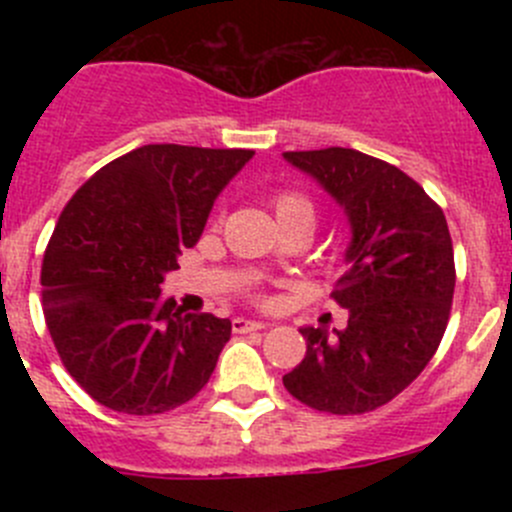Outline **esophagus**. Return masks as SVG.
I'll list each match as a JSON object with an SVG mask.
<instances>
[{
  "instance_id": "obj_1",
  "label": "esophagus",
  "mask_w": 512,
  "mask_h": 512,
  "mask_svg": "<svg viewBox=\"0 0 512 512\" xmlns=\"http://www.w3.org/2000/svg\"><path fill=\"white\" fill-rule=\"evenodd\" d=\"M260 329H267V324L260 322V319H247V317H235V319H232V332H235V334L260 332Z\"/></svg>"
}]
</instances>
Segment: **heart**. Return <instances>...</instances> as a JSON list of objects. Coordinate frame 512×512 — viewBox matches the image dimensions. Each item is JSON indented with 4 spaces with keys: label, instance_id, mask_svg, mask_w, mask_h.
Instances as JSON below:
<instances>
[{
    "label": "heart",
    "instance_id": "1",
    "mask_svg": "<svg viewBox=\"0 0 512 512\" xmlns=\"http://www.w3.org/2000/svg\"><path fill=\"white\" fill-rule=\"evenodd\" d=\"M272 210L280 227L287 225H314V203L302 193L282 190L272 198Z\"/></svg>",
    "mask_w": 512,
    "mask_h": 512
}]
</instances>
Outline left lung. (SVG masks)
<instances>
[{
    "instance_id": "obj_1",
    "label": "left lung",
    "mask_w": 512,
    "mask_h": 512,
    "mask_svg": "<svg viewBox=\"0 0 512 512\" xmlns=\"http://www.w3.org/2000/svg\"><path fill=\"white\" fill-rule=\"evenodd\" d=\"M347 213V272L332 292L347 329L302 327L307 354L282 376L294 399L327 414L389 404L426 369L446 332L456 267L446 215L414 178L354 148L287 151Z\"/></svg>"
}]
</instances>
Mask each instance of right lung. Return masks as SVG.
I'll return each instance as SVG.
<instances>
[{
	"instance_id": "add662e5",
	"label": "right lung",
	"mask_w": 512,
	"mask_h": 512,
	"mask_svg": "<svg viewBox=\"0 0 512 512\" xmlns=\"http://www.w3.org/2000/svg\"><path fill=\"white\" fill-rule=\"evenodd\" d=\"M252 156L136 148L96 170L61 213L41 265L44 319L66 371L106 409L163 414L208 384L230 319L185 314L160 285Z\"/></svg>"
}]
</instances>
